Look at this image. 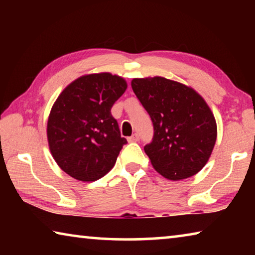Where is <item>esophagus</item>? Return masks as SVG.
Returning <instances> with one entry per match:
<instances>
[{
    "mask_svg": "<svg viewBox=\"0 0 255 255\" xmlns=\"http://www.w3.org/2000/svg\"><path fill=\"white\" fill-rule=\"evenodd\" d=\"M127 140L129 141V143H135V141L139 140V136H138V133H133L132 136L127 138Z\"/></svg>",
    "mask_w": 255,
    "mask_h": 255,
    "instance_id": "1",
    "label": "esophagus"
}]
</instances>
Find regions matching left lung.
I'll use <instances>...</instances> for the list:
<instances>
[{
  "instance_id": "obj_1",
  "label": "left lung",
  "mask_w": 255,
  "mask_h": 255,
  "mask_svg": "<svg viewBox=\"0 0 255 255\" xmlns=\"http://www.w3.org/2000/svg\"><path fill=\"white\" fill-rule=\"evenodd\" d=\"M131 88L153 122V140L144 150L154 169L172 181L197 174L217 138V124L205 99L191 86L162 76L132 79Z\"/></svg>"
}]
</instances>
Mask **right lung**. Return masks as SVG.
<instances>
[{
  "label": "right lung",
  "mask_w": 255,
  "mask_h": 255,
  "mask_svg": "<svg viewBox=\"0 0 255 255\" xmlns=\"http://www.w3.org/2000/svg\"><path fill=\"white\" fill-rule=\"evenodd\" d=\"M126 89L122 76L96 73L74 80L56 99L47 139L55 162L72 178L92 182L115 166L127 140L120 136L111 108Z\"/></svg>",
  "instance_id": "add662e5"
}]
</instances>
